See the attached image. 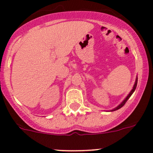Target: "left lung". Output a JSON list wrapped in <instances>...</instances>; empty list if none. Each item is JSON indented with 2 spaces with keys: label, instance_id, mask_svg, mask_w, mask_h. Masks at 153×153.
<instances>
[{
  "label": "left lung",
  "instance_id": "8db88e82",
  "mask_svg": "<svg viewBox=\"0 0 153 153\" xmlns=\"http://www.w3.org/2000/svg\"><path fill=\"white\" fill-rule=\"evenodd\" d=\"M137 81H138V77L136 76V82H135V84H134V87H133V89L131 90V92H130L129 93V94L127 96V97H126V98H125L124 100H123V102L120 103V104H119L117 106V107H115L114 108V109H113L112 110H110V111H115V110H117V109H120L121 107H123V106H124L125 105V103H126V101H128V98H130V97L131 96V95L133 94V93H134V92L135 91V90H136V85H137Z\"/></svg>",
  "mask_w": 153,
  "mask_h": 153
}]
</instances>
